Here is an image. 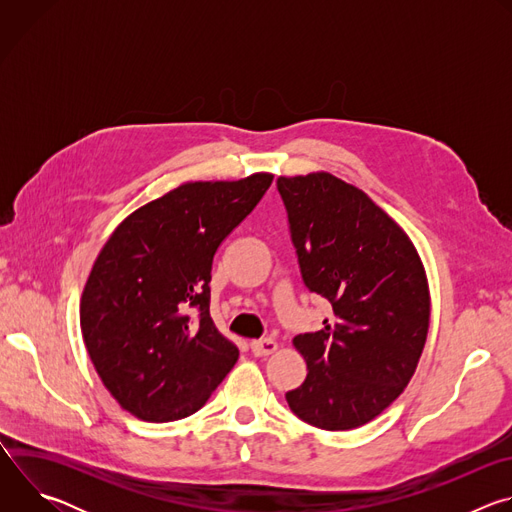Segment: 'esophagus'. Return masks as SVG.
Listing matches in <instances>:
<instances>
[{
	"instance_id": "1",
	"label": "esophagus",
	"mask_w": 512,
	"mask_h": 512,
	"mask_svg": "<svg viewBox=\"0 0 512 512\" xmlns=\"http://www.w3.org/2000/svg\"><path fill=\"white\" fill-rule=\"evenodd\" d=\"M275 350H277V342L273 338H261V340L251 342V352L255 356H269Z\"/></svg>"
}]
</instances>
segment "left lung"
Instances as JSON below:
<instances>
[{
    "label": "left lung",
    "instance_id": "obj_1",
    "mask_svg": "<svg viewBox=\"0 0 512 512\" xmlns=\"http://www.w3.org/2000/svg\"><path fill=\"white\" fill-rule=\"evenodd\" d=\"M302 279L332 304L294 346L306 381L285 393L302 421L346 431L381 415L411 381L429 328V285L405 231L367 194L328 174L277 178Z\"/></svg>",
    "mask_w": 512,
    "mask_h": 512
}]
</instances>
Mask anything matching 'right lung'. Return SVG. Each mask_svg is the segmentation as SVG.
I'll return each instance as SVG.
<instances>
[{"label":"right lung","mask_w":512,"mask_h":512,"mask_svg":"<svg viewBox=\"0 0 512 512\" xmlns=\"http://www.w3.org/2000/svg\"><path fill=\"white\" fill-rule=\"evenodd\" d=\"M271 182L265 172L186 182L131 212L97 255L81 298L83 340L103 385L131 415L188 417L235 367L239 348L208 312L212 259Z\"/></svg>","instance_id":"obj_1"}]
</instances>
